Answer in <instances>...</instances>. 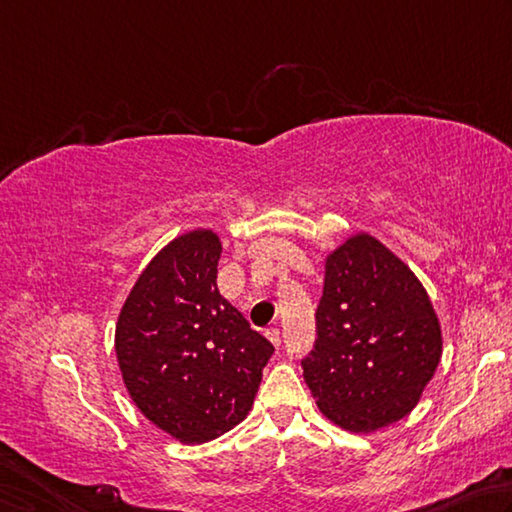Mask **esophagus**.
Returning <instances> with one entry per match:
<instances>
[{
  "mask_svg": "<svg viewBox=\"0 0 512 512\" xmlns=\"http://www.w3.org/2000/svg\"><path fill=\"white\" fill-rule=\"evenodd\" d=\"M267 339H270V342L274 344V346H281V342H283V333L279 328H267Z\"/></svg>",
  "mask_w": 512,
  "mask_h": 512,
  "instance_id": "esophagus-1",
  "label": "esophagus"
}]
</instances>
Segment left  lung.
Returning a JSON list of instances; mask_svg holds the SVG:
<instances>
[{
	"label": "left lung",
	"mask_w": 512,
	"mask_h": 512,
	"mask_svg": "<svg viewBox=\"0 0 512 512\" xmlns=\"http://www.w3.org/2000/svg\"><path fill=\"white\" fill-rule=\"evenodd\" d=\"M443 355L441 324L416 274L369 233L326 258L317 342L301 362L317 407L355 434L398 423Z\"/></svg>",
	"instance_id": "obj_1"
}]
</instances>
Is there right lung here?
Wrapping results in <instances>:
<instances>
[{"mask_svg":"<svg viewBox=\"0 0 512 512\" xmlns=\"http://www.w3.org/2000/svg\"><path fill=\"white\" fill-rule=\"evenodd\" d=\"M220 238L193 229L139 274L116 321L123 384L139 411L179 443H206L247 418L267 339L218 292Z\"/></svg>","mask_w":512,"mask_h":512,"instance_id":"obj_1","label":"right lung"}]
</instances>
